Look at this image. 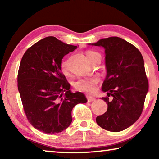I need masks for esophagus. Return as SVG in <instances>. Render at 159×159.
Here are the masks:
<instances>
[{
    "mask_svg": "<svg viewBox=\"0 0 159 159\" xmlns=\"http://www.w3.org/2000/svg\"><path fill=\"white\" fill-rule=\"evenodd\" d=\"M86 98H87L88 102H91L95 101V98H94V97H93V96H90V95H87V96H86Z\"/></svg>",
    "mask_w": 159,
    "mask_h": 159,
    "instance_id": "esophagus-1",
    "label": "esophagus"
}]
</instances>
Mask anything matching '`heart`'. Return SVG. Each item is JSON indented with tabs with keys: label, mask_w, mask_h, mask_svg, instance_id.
Wrapping results in <instances>:
<instances>
[{
	"label": "heart",
	"mask_w": 159,
	"mask_h": 159,
	"mask_svg": "<svg viewBox=\"0 0 159 159\" xmlns=\"http://www.w3.org/2000/svg\"><path fill=\"white\" fill-rule=\"evenodd\" d=\"M88 60H90L93 56L96 55H99L98 52H94V51H88L86 53ZM61 69L64 73L67 72V61L64 60L61 64ZM99 81V79L98 77H92L90 79H79L74 83V87L76 90L80 92H84L88 93H93L96 90L97 85Z\"/></svg>",
	"instance_id": "obj_1"
}]
</instances>
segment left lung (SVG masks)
Returning <instances> with one entry per match:
<instances>
[{
    "mask_svg": "<svg viewBox=\"0 0 159 159\" xmlns=\"http://www.w3.org/2000/svg\"><path fill=\"white\" fill-rule=\"evenodd\" d=\"M91 45L104 48L107 76L102 90L107 96L102 98L107 104V111L96 118L104 130L120 132L137 121L143 110L149 90L142 54L133 45L118 37L102 39Z\"/></svg>",
    "mask_w": 159,
    "mask_h": 159,
    "instance_id": "1",
    "label": "left lung"
}]
</instances>
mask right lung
<instances>
[{
    "label": "right lung",
    "instance_id": "obj_1",
    "mask_svg": "<svg viewBox=\"0 0 159 159\" xmlns=\"http://www.w3.org/2000/svg\"><path fill=\"white\" fill-rule=\"evenodd\" d=\"M76 48L48 36L29 48L21 58L17 86L24 110L31 124L44 133L66 130L74 106L88 101L82 93L71 92L61 72L64 56Z\"/></svg>",
    "mask_w": 159,
    "mask_h": 159
}]
</instances>
